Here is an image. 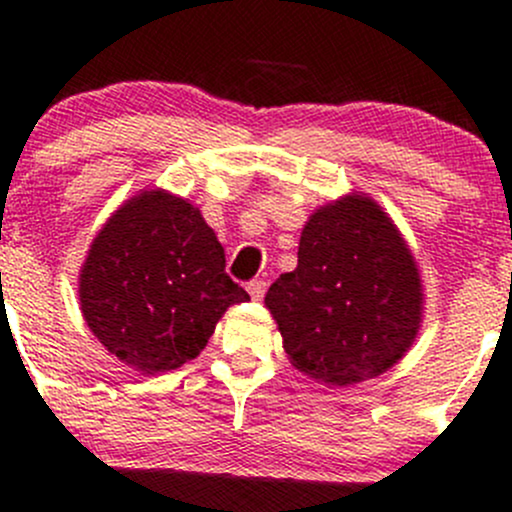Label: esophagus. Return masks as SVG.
<instances>
[{"mask_svg": "<svg viewBox=\"0 0 512 512\" xmlns=\"http://www.w3.org/2000/svg\"><path fill=\"white\" fill-rule=\"evenodd\" d=\"M266 288H268L266 280H261V278L251 280V283L246 285V290H249V295H251V298H254V300H261L263 295H266Z\"/></svg>", "mask_w": 512, "mask_h": 512, "instance_id": "esophagus-1", "label": "esophagus"}]
</instances>
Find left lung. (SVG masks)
<instances>
[{
  "label": "left lung",
  "instance_id": "obj_1",
  "mask_svg": "<svg viewBox=\"0 0 512 512\" xmlns=\"http://www.w3.org/2000/svg\"><path fill=\"white\" fill-rule=\"evenodd\" d=\"M422 305L408 241L364 192L310 214L298 268L266 293L290 364L327 386H354L398 364L420 332Z\"/></svg>",
  "mask_w": 512,
  "mask_h": 512
}]
</instances>
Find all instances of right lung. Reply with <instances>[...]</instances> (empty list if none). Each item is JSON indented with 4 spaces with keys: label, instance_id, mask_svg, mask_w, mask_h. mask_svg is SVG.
Instances as JSON below:
<instances>
[{
    "label": "right lung",
    "instance_id": "1",
    "mask_svg": "<svg viewBox=\"0 0 512 512\" xmlns=\"http://www.w3.org/2000/svg\"><path fill=\"white\" fill-rule=\"evenodd\" d=\"M224 249L200 207L141 190L104 222L80 268V310L109 354L166 373L197 359L224 312L249 300L224 273Z\"/></svg>",
    "mask_w": 512,
    "mask_h": 512
}]
</instances>
